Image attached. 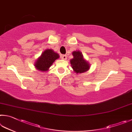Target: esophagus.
<instances>
[{
  "mask_svg": "<svg viewBox=\"0 0 132 132\" xmlns=\"http://www.w3.org/2000/svg\"><path fill=\"white\" fill-rule=\"evenodd\" d=\"M67 58V57L66 55H62L61 56V59L64 60H66Z\"/></svg>",
  "mask_w": 132,
  "mask_h": 132,
  "instance_id": "1",
  "label": "esophagus"
}]
</instances>
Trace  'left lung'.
Returning a JSON list of instances; mask_svg holds the SVG:
<instances>
[{
  "mask_svg": "<svg viewBox=\"0 0 132 132\" xmlns=\"http://www.w3.org/2000/svg\"><path fill=\"white\" fill-rule=\"evenodd\" d=\"M73 59L70 60L73 70L77 74L84 73L90 69V64L84 59L82 53L79 50L72 52Z\"/></svg>",
  "mask_w": 132,
  "mask_h": 132,
  "instance_id": "obj_1",
  "label": "left lung"
}]
</instances>
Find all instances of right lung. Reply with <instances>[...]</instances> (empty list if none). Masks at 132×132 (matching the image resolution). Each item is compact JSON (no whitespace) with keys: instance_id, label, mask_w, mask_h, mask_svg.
I'll use <instances>...</instances> for the list:
<instances>
[{"instance_id":"obj_1","label":"right lung","mask_w":132,"mask_h":132,"mask_svg":"<svg viewBox=\"0 0 132 132\" xmlns=\"http://www.w3.org/2000/svg\"><path fill=\"white\" fill-rule=\"evenodd\" d=\"M60 57L59 54L52 49H46L42 53L35 62L34 66L42 72H46L52 66L53 62Z\"/></svg>"}]
</instances>
